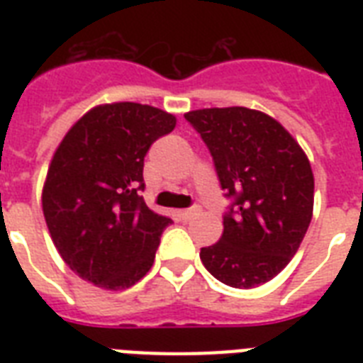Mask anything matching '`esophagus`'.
I'll return each instance as SVG.
<instances>
[{"mask_svg":"<svg viewBox=\"0 0 363 363\" xmlns=\"http://www.w3.org/2000/svg\"><path fill=\"white\" fill-rule=\"evenodd\" d=\"M199 215L198 207H192V209H182L179 211V216H181L182 220H192L194 216Z\"/></svg>","mask_w":363,"mask_h":363,"instance_id":"esophagus-1","label":"esophagus"}]
</instances>
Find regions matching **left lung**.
<instances>
[{
  "instance_id": "left-lung-1",
  "label": "left lung",
  "mask_w": 363,
  "mask_h": 363,
  "mask_svg": "<svg viewBox=\"0 0 363 363\" xmlns=\"http://www.w3.org/2000/svg\"><path fill=\"white\" fill-rule=\"evenodd\" d=\"M215 160L232 198L220 241L201 248L211 275L233 288H256L298 252L313 218L315 177L309 158L281 122L247 107L184 115Z\"/></svg>"
}]
</instances>
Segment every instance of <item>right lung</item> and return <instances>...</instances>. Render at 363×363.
<instances>
[{"label": "right lung", "mask_w": 363, "mask_h": 363, "mask_svg": "<svg viewBox=\"0 0 363 363\" xmlns=\"http://www.w3.org/2000/svg\"><path fill=\"white\" fill-rule=\"evenodd\" d=\"M177 118L152 105H96L71 125L43 184V215L62 259L104 290H125L152 267L171 218L139 196L143 165Z\"/></svg>", "instance_id": "obj_1"}]
</instances>
